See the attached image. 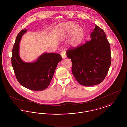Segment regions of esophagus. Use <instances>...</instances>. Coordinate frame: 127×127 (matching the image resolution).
Segmentation results:
<instances>
[{"label":"esophagus","instance_id":"34e87169","mask_svg":"<svg viewBox=\"0 0 127 127\" xmlns=\"http://www.w3.org/2000/svg\"><path fill=\"white\" fill-rule=\"evenodd\" d=\"M61 56L62 58V59H65L66 58V52L64 50H63L61 52Z\"/></svg>","mask_w":127,"mask_h":127}]
</instances>
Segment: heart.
<instances>
[{
  "label": "heart",
  "mask_w": 127,
  "mask_h": 127,
  "mask_svg": "<svg viewBox=\"0 0 127 127\" xmlns=\"http://www.w3.org/2000/svg\"><path fill=\"white\" fill-rule=\"evenodd\" d=\"M60 34L63 37L70 36V43L73 46H76L82 41L84 36L83 28L72 22H67L60 26Z\"/></svg>",
  "instance_id": "heart-1"
}]
</instances>
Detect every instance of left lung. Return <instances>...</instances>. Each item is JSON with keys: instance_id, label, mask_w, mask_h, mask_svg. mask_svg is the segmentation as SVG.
<instances>
[{"instance_id": "1", "label": "left lung", "mask_w": 127, "mask_h": 127, "mask_svg": "<svg viewBox=\"0 0 127 127\" xmlns=\"http://www.w3.org/2000/svg\"><path fill=\"white\" fill-rule=\"evenodd\" d=\"M91 37L83 45L66 51L72 62L73 75L80 84L87 87L102 82L111 61L110 44L104 30L96 25Z\"/></svg>"}]
</instances>
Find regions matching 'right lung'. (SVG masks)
I'll list each match as a JSON object with an SVG mask.
<instances>
[{
    "label": "right lung",
    "instance_id": "right-lung-1",
    "mask_svg": "<svg viewBox=\"0 0 127 127\" xmlns=\"http://www.w3.org/2000/svg\"><path fill=\"white\" fill-rule=\"evenodd\" d=\"M26 32V29L22 30L16 37L12 49V67L16 78L22 86L33 91H43L48 87L62 57L57 53H45L35 62H24L19 55V43Z\"/></svg>",
    "mask_w": 127,
    "mask_h": 127
}]
</instances>
